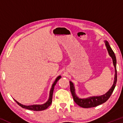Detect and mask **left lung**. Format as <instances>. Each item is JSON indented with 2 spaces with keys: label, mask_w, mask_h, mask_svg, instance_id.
<instances>
[{
  "label": "left lung",
  "mask_w": 123,
  "mask_h": 123,
  "mask_svg": "<svg viewBox=\"0 0 123 123\" xmlns=\"http://www.w3.org/2000/svg\"><path fill=\"white\" fill-rule=\"evenodd\" d=\"M105 43L106 47L108 53H109V55L111 56L113 61V64L115 69V75H114V81L113 84L112 85V87H111L109 91H108L105 94H104L100 96H94V97H89L87 98H80L78 97L75 93V88L73 83L72 81H69L70 82V89L71 91L72 96L73 97L74 100L77 105L80 106V107L84 108H90L97 106L99 105L105 103L109 98L111 96L112 93L115 88L117 80V68H116V64H117V60L116 57L114 54L113 51L112 50V48L110 47L109 42L107 41H105Z\"/></svg>",
  "instance_id": "8db88e82"
}]
</instances>
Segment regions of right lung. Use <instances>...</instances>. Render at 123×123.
Instances as JSON below:
<instances>
[{
    "instance_id": "add662e5",
    "label": "right lung",
    "mask_w": 123,
    "mask_h": 123,
    "mask_svg": "<svg viewBox=\"0 0 123 123\" xmlns=\"http://www.w3.org/2000/svg\"><path fill=\"white\" fill-rule=\"evenodd\" d=\"M61 76L60 75V76H58L56 78V79H55V81L54 82L53 85H52L50 91L49 97L48 100L46 103H45L44 104H41V105H37V104H36V105H23V104H22L19 103V102H18L17 101H16L15 99H13L15 100L16 103L20 106H21L22 108H23V109H26L28 110H32V111H43V110L47 109V108L51 105V104L52 103V98H53V94L54 87H55V85L56 84L57 82L60 80V79H61Z\"/></svg>"
}]
</instances>
